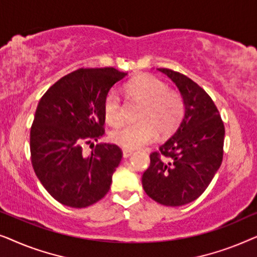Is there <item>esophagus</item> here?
<instances>
[{
  "label": "esophagus",
  "mask_w": 257,
  "mask_h": 257,
  "mask_svg": "<svg viewBox=\"0 0 257 257\" xmlns=\"http://www.w3.org/2000/svg\"><path fill=\"white\" fill-rule=\"evenodd\" d=\"M132 153H133V151H132V150L122 149V157H124V158H128V157H131V156H132Z\"/></svg>",
  "instance_id": "esophagus-1"
}]
</instances>
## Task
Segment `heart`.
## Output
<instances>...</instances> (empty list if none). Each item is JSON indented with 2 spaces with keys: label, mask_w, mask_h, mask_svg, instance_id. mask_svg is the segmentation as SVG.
Returning a JSON list of instances; mask_svg holds the SVG:
<instances>
[{
  "label": "heart",
  "mask_w": 257,
  "mask_h": 257,
  "mask_svg": "<svg viewBox=\"0 0 257 257\" xmlns=\"http://www.w3.org/2000/svg\"><path fill=\"white\" fill-rule=\"evenodd\" d=\"M126 96L143 101L138 112L139 121L121 125L111 132L112 143L127 150L139 149L152 143L158 130L164 135L173 132L185 113L184 98L178 91L152 75H139L125 84ZM106 122L115 126L122 120V101L117 91L110 90L103 101Z\"/></svg>",
  "instance_id": "1"
}]
</instances>
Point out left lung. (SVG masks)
Segmentation results:
<instances>
[{
	"mask_svg": "<svg viewBox=\"0 0 257 257\" xmlns=\"http://www.w3.org/2000/svg\"><path fill=\"white\" fill-rule=\"evenodd\" d=\"M173 80L185 101V114L173 136L151 153L142 182L146 194L164 206H182L206 191L223 158L224 125L202 87L187 76L157 69Z\"/></svg>",
	"mask_w": 257,
	"mask_h": 257,
	"instance_id": "obj_1",
	"label": "left lung"
}]
</instances>
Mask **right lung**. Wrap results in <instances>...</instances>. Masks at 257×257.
Here are the masks:
<instances>
[{
	"label": "right lung",
	"mask_w": 257,
	"mask_h": 257,
	"mask_svg": "<svg viewBox=\"0 0 257 257\" xmlns=\"http://www.w3.org/2000/svg\"><path fill=\"white\" fill-rule=\"evenodd\" d=\"M126 75L114 68L78 69L49 87L37 105L30 130L31 164L43 187L62 205L84 208L110 189L121 150L97 144L84 157L82 145L104 135V98Z\"/></svg>",
	"instance_id": "1"
}]
</instances>
